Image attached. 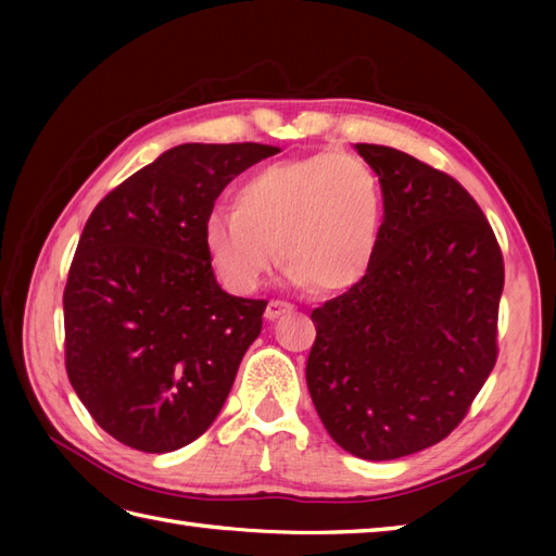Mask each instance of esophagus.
Masks as SVG:
<instances>
[{
    "instance_id": "34e87169",
    "label": "esophagus",
    "mask_w": 556,
    "mask_h": 556,
    "mask_svg": "<svg viewBox=\"0 0 556 556\" xmlns=\"http://www.w3.org/2000/svg\"><path fill=\"white\" fill-rule=\"evenodd\" d=\"M293 311V305L291 303H287V301H279V299H275V301H269L267 303V311H265V317L267 320H277L279 315H287V313H291Z\"/></svg>"
}]
</instances>
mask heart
<instances>
[{
    "mask_svg": "<svg viewBox=\"0 0 556 556\" xmlns=\"http://www.w3.org/2000/svg\"><path fill=\"white\" fill-rule=\"evenodd\" d=\"M382 229V191L358 157L320 152L275 162L236 188L233 210L212 212L205 248L217 277L253 291L279 255L287 279L344 291L368 271Z\"/></svg>",
    "mask_w": 556,
    "mask_h": 556,
    "instance_id": "heart-1",
    "label": "heart"
}]
</instances>
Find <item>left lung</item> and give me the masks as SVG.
Instances as JSON below:
<instances>
[{"mask_svg": "<svg viewBox=\"0 0 556 556\" xmlns=\"http://www.w3.org/2000/svg\"><path fill=\"white\" fill-rule=\"evenodd\" d=\"M380 176L384 222L363 279L313 311L305 380L329 437L392 460L452 434L497 363L504 257L454 176L356 143Z\"/></svg>", "mask_w": 556, "mask_h": 556, "instance_id": "8db88e82", "label": "left lung"}]
</instances>
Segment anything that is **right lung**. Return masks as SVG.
Here are the masks:
<instances>
[{
  "mask_svg": "<svg viewBox=\"0 0 556 556\" xmlns=\"http://www.w3.org/2000/svg\"><path fill=\"white\" fill-rule=\"evenodd\" d=\"M277 152L176 146L88 217L64 289V361L83 406L122 444L174 452L227 401L267 301L222 291L205 224L233 176Z\"/></svg>",
  "mask_w": 556,
  "mask_h": 556,
  "instance_id": "add662e5",
  "label": "right lung"
}]
</instances>
